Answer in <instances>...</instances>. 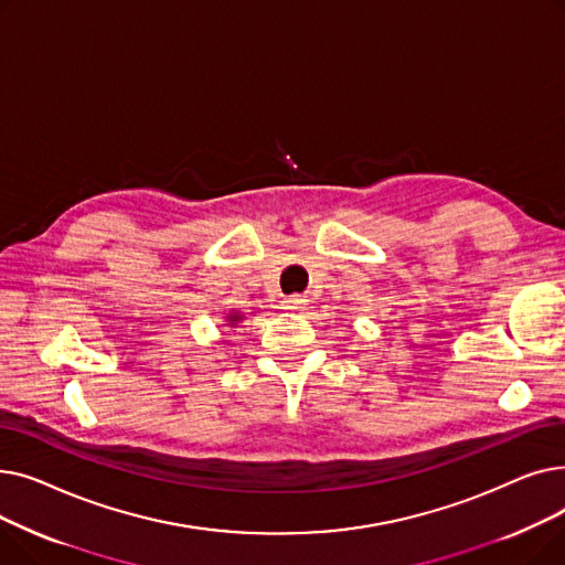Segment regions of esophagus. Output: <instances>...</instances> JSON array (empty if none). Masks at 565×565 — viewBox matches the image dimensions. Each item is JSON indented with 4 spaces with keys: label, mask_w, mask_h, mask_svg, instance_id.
I'll return each instance as SVG.
<instances>
[{
    "label": "esophagus",
    "mask_w": 565,
    "mask_h": 565,
    "mask_svg": "<svg viewBox=\"0 0 565 565\" xmlns=\"http://www.w3.org/2000/svg\"><path fill=\"white\" fill-rule=\"evenodd\" d=\"M307 298L305 295H290V298H286L284 300V309H288V311H300V309H305L307 307Z\"/></svg>",
    "instance_id": "obj_1"
}]
</instances>
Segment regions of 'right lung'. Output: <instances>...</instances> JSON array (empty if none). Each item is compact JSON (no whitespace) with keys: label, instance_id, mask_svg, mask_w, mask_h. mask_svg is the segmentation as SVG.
Here are the masks:
<instances>
[{"label":"right lung","instance_id":"add662e5","mask_svg":"<svg viewBox=\"0 0 565 565\" xmlns=\"http://www.w3.org/2000/svg\"><path fill=\"white\" fill-rule=\"evenodd\" d=\"M245 316L241 311H228V316H224V324L226 328H237V322H243Z\"/></svg>","mask_w":565,"mask_h":565}]
</instances>
